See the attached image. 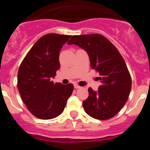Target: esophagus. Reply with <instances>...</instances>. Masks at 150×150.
Instances as JSON below:
<instances>
[{"instance_id":"34e87169","label":"esophagus","mask_w":150,"mask_h":150,"mask_svg":"<svg viewBox=\"0 0 150 150\" xmlns=\"http://www.w3.org/2000/svg\"><path fill=\"white\" fill-rule=\"evenodd\" d=\"M81 88V86H79V85L74 84V88H76V89H77V88Z\"/></svg>"}]
</instances>
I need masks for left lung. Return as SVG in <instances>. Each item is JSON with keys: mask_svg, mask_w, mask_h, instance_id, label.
<instances>
[{"mask_svg": "<svg viewBox=\"0 0 150 150\" xmlns=\"http://www.w3.org/2000/svg\"><path fill=\"white\" fill-rule=\"evenodd\" d=\"M67 44L86 51L91 67L99 73L97 91L88 88L83 106L87 114L100 120L116 116L125 104L132 88V78L122 56L109 40L100 34L74 35Z\"/></svg>", "mask_w": 150, "mask_h": 150, "instance_id": "8db88e82", "label": "left lung"}]
</instances>
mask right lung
I'll return each instance as SVG.
<instances>
[{"label": "right lung", "instance_id": "1", "mask_svg": "<svg viewBox=\"0 0 150 150\" xmlns=\"http://www.w3.org/2000/svg\"><path fill=\"white\" fill-rule=\"evenodd\" d=\"M71 35L47 34L31 47L21 63L17 86L30 113L41 120H51L64 111L74 85L54 83L52 78L60 68L59 52Z\"/></svg>", "mask_w": 150, "mask_h": 150}]
</instances>
